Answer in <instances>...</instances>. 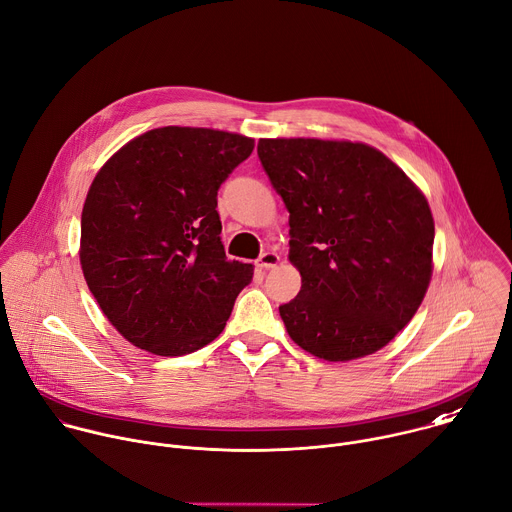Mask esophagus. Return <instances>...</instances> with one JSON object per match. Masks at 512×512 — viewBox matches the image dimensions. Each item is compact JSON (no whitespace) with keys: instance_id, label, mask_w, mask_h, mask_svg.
Segmentation results:
<instances>
[{"instance_id":"1","label":"esophagus","mask_w":512,"mask_h":512,"mask_svg":"<svg viewBox=\"0 0 512 512\" xmlns=\"http://www.w3.org/2000/svg\"><path fill=\"white\" fill-rule=\"evenodd\" d=\"M278 262H280V256H278V254H274V252H264V254H260V258L256 260V266L262 268V270H270V268H274Z\"/></svg>"}]
</instances>
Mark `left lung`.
<instances>
[{
  "label": "left lung",
  "mask_w": 512,
  "mask_h": 512,
  "mask_svg": "<svg viewBox=\"0 0 512 512\" xmlns=\"http://www.w3.org/2000/svg\"><path fill=\"white\" fill-rule=\"evenodd\" d=\"M258 158L290 212L288 258L302 276L280 306L290 338L330 362L380 350L416 314L432 276L424 194L360 142L260 140Z\"/></svg>",
  "instance_id": "8db88e82"
}]
</instances>
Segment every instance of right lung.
<instances>
[{
    "label": "right lung",
    "instance_id": "obj_1",
    "mask_svg": "<svg viewBox=\"0 0 512 512\" xmlns=\"http://www.w3.org/2000/svg\"><path fill=\"white\" fill-rule=\"evenodd\" d=\"M252 150L240 134L166 126L128 142L94 178L80 262L134 346L182 356L224 330L254 266L226 258L218 190Z\"/></svg>",
    "mask_w": 512,
    "mask_h": 512
}]
</instances>
